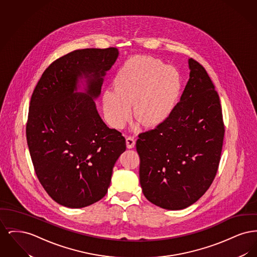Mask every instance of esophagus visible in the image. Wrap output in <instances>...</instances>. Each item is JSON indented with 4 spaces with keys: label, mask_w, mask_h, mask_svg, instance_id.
<instances>
[{
    "label": "esophagus",
    "mask_w": 257,
    "mask_h": 257,
    "mask_svg": "<svg viewBox=\"0 0 257 257\" xmlns=\"http://www.w3.org/2000/svg\"><path fill=\"white\" fill-rule=\"evenodd\" d=\"M135 144H136V140L132 136H128L126 138V146L127 148H133L135 147Z\"/></svg>",
    "instance_id": "1"
}]
</instances>
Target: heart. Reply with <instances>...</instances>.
Returning a JSON list of instances; mask_svg holds the SVG:
<instances>
[{
  "label": "heart",
  "instance_id": "b5f03b06",
  "mask_svg": "<svg viewBox=\"0 0 257 257\" xmlns=\"http://www.w3.org/2000/svg\"><path fill=\"white\" fill-rule=\"evenodd\" d=\"M182 86L178 70L158 59L138 56L126 61L114 78V89L107 88L102 101L111 127L121 129L131 117L147 127L171 116Z\"/></svg>",
  "mask_w": 257,
  "mask_h": 257
}]
</instances>
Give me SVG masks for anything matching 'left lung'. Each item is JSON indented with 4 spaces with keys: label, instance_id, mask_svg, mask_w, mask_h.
<instances>
[{
    "label": "left lung",
    "instance_id": "1",
    "mask_svg": "<svg viewBox=\"0 0 257 257\" xmlns=\"http://www.w3.org/2000/svg\"><path fill=\"white\" fill-rule=\"evenodd\" d=\"M190 79L171 116L139 135L140 182L153 204L180 210L205 194L217 174L224 124L220 97L205 68L189 60Z\"/></svg>",
    "mask_w": 257,
    "mask_h": 257
}]
</instances>
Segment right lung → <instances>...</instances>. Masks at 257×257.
Masks as SVG:
<instances>
[{
    "mask_svg": "<svg viewBox=\"0 0 257 257\" xmlns=\"http://www.w3.org/2000/svg\"><path fill=\"white\" fill-rule=\"evenodd\" d=\"M117 56L114 47L70 52L45 69L31 98L26 135L35 171L65 207H86L106 196L112 168L126 150L125 138L103 122L93 101ZM83 75L86 94L75 91Z\"/></svg>",
    "mask_w": 257,
    "mask_h": 257,
    "instance_id": "obj_1",
    "label": "right lung"
}]
</instances>
